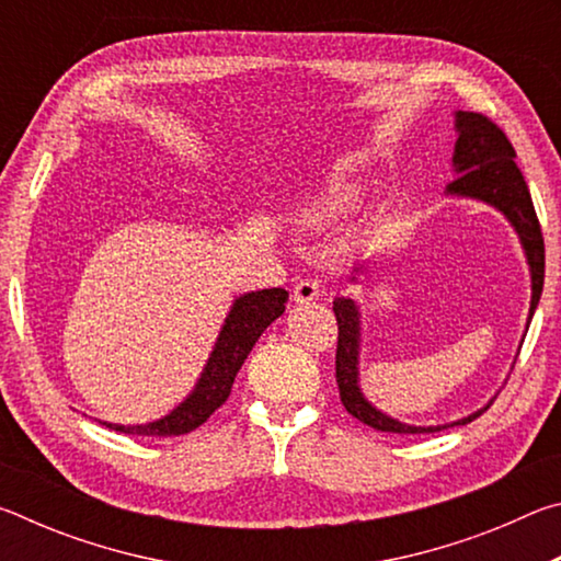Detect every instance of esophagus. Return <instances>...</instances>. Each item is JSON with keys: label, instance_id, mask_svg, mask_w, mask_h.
Segmentation results:
<instances>
[{"label": "esophagus", "instance_id": "1", "mask_svg": "<svg viewBox=\"0 0 561 561\" xmlns=\"http://www.w3.org/2000/svg\"><path fill=\"white\" fill-rule=\"evenodd\" d=\"M321 297V287L317 279H299L294 284V294L291 299L297 304H309V301H317Z\"/></svg>", "mask_w": 561, "mask_h": 561}]
</instances>
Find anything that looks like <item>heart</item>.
Returning a JSON list of instances; mask_svg holds the SVG:
<instances>
[{"label": "heart", "mask_w": 561, "mask_h": 561, "mask_svg": "<svg viewBox=\"0 0 561 561\" xmlns=\"http://www.w3.org/2000/svg\"><path fill=\"white\" fill-rule=\"evenodd\" d=\"M351 205V195L348 193H334L327 197H319V201L304 205L297 210V220L299 227H307V230H314V227H324L329 222H334L341 213H346V207Z\"/></svg>", "instance_id": "1"}]
</instances>
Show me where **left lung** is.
<instances>
[{
	"mask_svg": "<svg viewBox=\"0 0 561 561\" xmlns=\"http://www.w3.org/2000/svg\"><path fill=\"white\" fill-rule=\"evenodd\" d=\"M455 128V148H453V175L455 180L445 187V195L458 197V201H474L497 210L515 230L522 252H525L529 282H531V299L527 327L535 317V309L542 297L545 287V240L539 230V220L531 205L529 190L525 178L515 163V148L507 140L495 123L488 121L480 113L455 111L453 113ZM366 262H360L351 274V282L358 284V274H364ZM334 314L339 321V348H336V383L341 393V403L346 411L358 417L360 423L371 425L374 431L383 433H435L453 428V425H465L488 411L490 403L453 423L440 425H411L398 421V417L383 413L368 401L364 388H360V307L356 299L336 297Z\"/></svg>",
	"mask_w": 561,
	"mask_h": 561,
	"instance_id": "1",
	"label": "left lung"
}]
</instances>
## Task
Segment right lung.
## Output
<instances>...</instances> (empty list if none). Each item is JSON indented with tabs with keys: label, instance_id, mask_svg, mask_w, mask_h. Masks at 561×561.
Wrapping results in <instances>:
<instances>
[{
	"label": "right lung",
	"instance_id": "obj_1",
	"mask_svg": "<svg viewBox=\"0 0 561 561\" xmlns=\"http://www.w3.org/2000/svg\"><path fill=\"white\" fill-rule=\"evenodd\" d=\"M289 294L284 289H260V291H244L234 297L230 311L220 327V334L215 339V346L207 356L203 374L197 378L183 401H180L168 415L158 417V421L140 423V425H121V423H106L103 425L111 431H121L128 435H185L190 431L201 428V425L210 417L217 408H220L227 396L232 391L234 376L240 371L244 358L250 356L252 346L264 334L272 321H277L284 314V304H287Z\"/></svg>",
	"mask_w": 561,
	"mask_h": 561
}]
</instances>
